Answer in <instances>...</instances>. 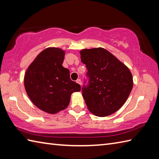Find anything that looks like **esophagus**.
Returning a JSON list of instances; mask_svg holds the SVG:
<instances>
[{"label":"esophagus","mask_w":159,"mask_h":159,"mask_svg":"<svg viewBox=\"0 0 159 159\" xmlns=\"http://www.w3.org/2000/svg\"><path fill=\"white\" fill-rule=\"evenodd\" d=\"M76 82L78 84H79V85H81V80H80V79H77V80H76Z\"/></svg>","instance_id":"esophagus-1"}]
</instances>
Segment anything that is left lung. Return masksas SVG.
<instances>
[{
    "mask_svg": "<svg viewBox=\"0 0 159 159\" xmlns=\"http://www.w3.org/2000/svg\"><path fill=\"white\" fill-rule=\"evenodd\" d=\"M80 54L87 69L82 93L89 111L98 117L116 112L133 89L129 69L103 48L83 49Z\"/></svg>",
    "mask_w": 159,
    "mask_h": 159,
    "instance_id": "obj_1",
    "label": "left lung"
}]
</instances>
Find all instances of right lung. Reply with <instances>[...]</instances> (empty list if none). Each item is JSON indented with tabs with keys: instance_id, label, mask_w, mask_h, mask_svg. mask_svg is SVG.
Here are the masks:
<instances>
[{
	"instance_id": "1",
	"label": "right lung",
	"mask_w": 159,
	"mask_h": 159,
	"mask_svg": "<svg viewBox=\"0 0 159 159\" xmlns=\"http://www.w3.org/2000/svg\"><path fill=\"white\" fill-rule=\"evenodd\" d=\"M65 52L48 48L37 56L25 76V87L35 105L45 112L55 114L65 109L74 92L80 85L72 81L70 71L62 66Z\"/></svg>"
}]
</instances>
